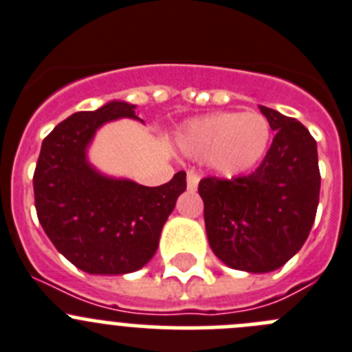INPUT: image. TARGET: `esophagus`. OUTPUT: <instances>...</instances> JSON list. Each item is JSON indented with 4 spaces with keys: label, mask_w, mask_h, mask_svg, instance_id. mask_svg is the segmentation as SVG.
<instances>
[{
    "label": "esophagus",
    "mask_w": 352,
    "mask_h": 352,
    "mask_svg": "<svg viewBox=\"0 0 352 352\" xmlns=\"http://www.w3.org/2000/svg\"><path fill=\"white\" fill-rule=\"evenodd\" d=\"M199 182H200V176L195 173V170H188V174H186V186H188L190 192H195L197 186H199Z\"/></svg>",
    "instance_id": "esophagus-1"
}]
</instances>
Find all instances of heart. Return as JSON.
<instances>
[{"label":"heart","instance_id":"b5f03b06","mask_svg":"<svg viewBox=\"0 0 352 352\" xmlns=\"http://www.w3.org/2000/svg\"><path fill=\"white\" fill-rule=\"evenodd\" d=\"M270 136V122L261 113L216 112L190 120L179 135V146L188 155L209 157L223 176H236L263 159Z\"/></svg>","mask_w":352,"mask_h":352}]
</instances>
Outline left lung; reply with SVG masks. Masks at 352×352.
Returning <instances> with one entry per match:
<instances>
[{
  "label": "left lung",
  "instance_id": "obj_1",
  "mask_svg": "<svg viewBox=\"0 0 352 352\" xmlns=\"http://www.w3.org/2000/svg\"><path fill=\"white\" fill-rule=\"evenodd\" d=\"M276 131L254 173L200 179L204 221L212 252L233 270L267 273L306 242L320 202L316 142L299 120L259 107Z\"/></svg>",
  "mask_w": 352,
  "mask_h": 352
}]
</instances>
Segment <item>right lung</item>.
Instances as JSON below:
<instances>
[{
    "label": "right lung",
    "mask_w": 352,
    "mask_h": 352,
    "mask_svg": "<svg viewBox=\"0 0 352 352\" xmlns=\"http://www.w3.org/2000/svg\"><path fill=\"white\" fill-rule=\"evenodd\" d=\"M135 105L110 102L76 112L43 140L34 170V204L43 230L60 254L91 274H124L145 266L160 232L186 190V173L143 186L107 178L86 160L96 129L119 117L138 119Z\"/></svg>",
    "instance_id": "right-lung-1"
}]
</instances>
